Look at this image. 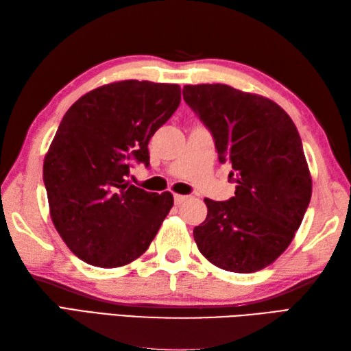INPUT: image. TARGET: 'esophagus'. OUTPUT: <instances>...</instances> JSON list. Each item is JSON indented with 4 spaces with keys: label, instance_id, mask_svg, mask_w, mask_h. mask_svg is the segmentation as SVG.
<instances>
[{
    "label": "esophagus",
    "instance_id": "1",
    "mask_svg": "<svg viewBox=\"0 0 351 351\" xmlns=\"http://www.w3.org/2000/svg\"><path fill=\"white\" fill-rule=\"evenodd\" d=\"M186 199H189V195H182V194H175L173 195V200H175V205H181Z\"/></svg>",
    "mask_w": 351,
    "mask_h": 351
}]
</instances>
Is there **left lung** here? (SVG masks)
Masks as SVG:
<instances>
[{"mask_svg":"<svg viewBox=\"0 0 351 351\" xmlns=\"http://www.w3.org/2000/svg\"><path fill=\"white\" fill-rule=\"evenodd\" d=\"M182 95L238 182L234 197L205 199L208 215L194 227V241L224 271H260L290 245L311 200L298 128L272 100L229 85H185Z\"/></svg>","mask_w":351,"mask_h":351,"instance_id":"1","label":"left lung"}]
</instances>
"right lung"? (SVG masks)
<instances>
[{"instance_id": "obj_1", "label": "right lung", "mask_w": 351, "mask_h": 351, "mask_svg": "<svg viewBox=\"0 0 351 351\" xmlns=\"http://www.w3.org/2000/svg\"><path fill=\"white\" fill-rule=\"evenodd\" d=\"M181 103V88L122 80L93 89L65 112L43 165L55 229L88 265L118 267L148 250L173 195L130 182L149 166L148 143Z\"/></svg>"}]
</instances>
